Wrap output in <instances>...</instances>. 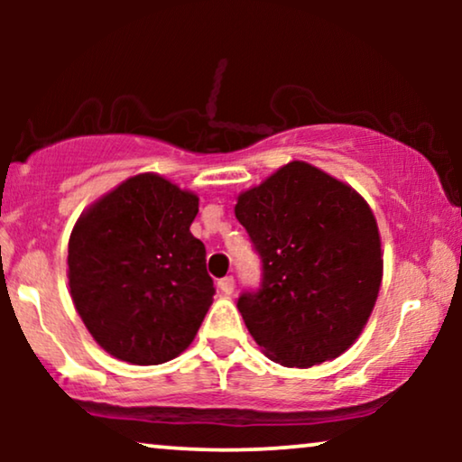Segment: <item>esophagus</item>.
<instances>
[{
    "label": "esophagus",
    "instance_id": "1",
    "mask_svg": "<svg viewBox=\"0 0 462 462\" xmlns=\"http://www.w3.org/2000/svg\"><path fill=\"white\" fill-rule=\"evenodd\" d=\"M218 290L223 294H233V290H236V280H233V277L229 275V277H223V280H218Z\"/></svg>",
    "mask_w": 462,
    "mask_h": 462
}]
</instances>
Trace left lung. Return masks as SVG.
I'll use <instances>...</instances> for the list:
<instances>
[{
	"label": "left lung",
	"mask_w": 462,
	"mask_h": 462,
	"mask_svg": "<svg viewBox=\"0 0 462 462\" xmlns=\"http://www.w3.org/2000/svg\"><path fill=\"white\" fill-rule=\"evenodd\" d=\"M236 217L263 263L261 288L237 309L264 356L311 368L349 349L383 280L381 236L362 195L290 162L239 195Z\"/></svg>",
	"instance_id": "1"
}]
</instances>
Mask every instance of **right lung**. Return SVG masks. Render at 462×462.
<instances>
[{"label":"right lung","mask_w":462,"mask_h":462,"mask_svg":"<svg viewBox=\"0 0 462 462\" xmlns=\"http://www.w3.org/2000/svg\"><path fill=\"white\" fill-rule=\"evenodd\" d=\"M199 199L138 174L81 214L69 239V288L94 340L113 357L157 365L193 343L212 305L206 248L189 231Z\"/></svg>","instance_id":"add662e5"}]
</instances>
